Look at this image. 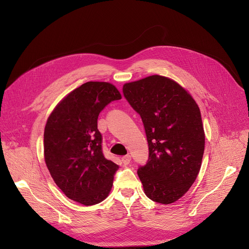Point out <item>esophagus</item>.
<instances>
[{"label":"esophagus","mask_w":249,"mask_h":249,"mask_svg":"<svg viewBox=\"0 0 249 249\" xmlns=\"http://www.w3.org/2000/svg\"><path fill=\"white\" fill-rule=\"evenodd\" d=\"M130 161H131V156H130L129 154L128 155H125L122 158V162L124 165H127L130 163Z\"/></svg>","instance_id":"34e87169"}]
</instances>
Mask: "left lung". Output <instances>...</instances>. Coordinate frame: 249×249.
<instances>
[{"instance_id": "1", "label": "left lung", "mask_w": 249, "mask_h": 249, "mask_svg": "<svg viewBox=\"0 0 249 249\" xmlns=\"http://www.w3.org/2000/svg\"><path fill=\"white\" fill-rule=\"evenodd\" d=\"M123 94L140 115L148 160L137 171L147 197L172 204L184 196L200 172L205 132L197 103L177 82L150 75L127 83Z\"/></svg>"}]
</instances>
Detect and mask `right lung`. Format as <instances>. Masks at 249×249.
<instances>
[{"instance_id": "right-lung-1", "label": "right lung", "mask_w": 249, "mask_h": 249, "mask_svg": "<svg viewBox=\"0 0 249 249\" xmlns=\"http://www.w3.org/2000/svg\"><path fill=\"white\" fill-rule=\"evenodd\" d=\"M121 98L110 83L88 82L64 97L47 119L46 166L63 194L85 206L108 197L119 168L103 154L98 117L109 103Z\"/></svg>"}]
</instances>
